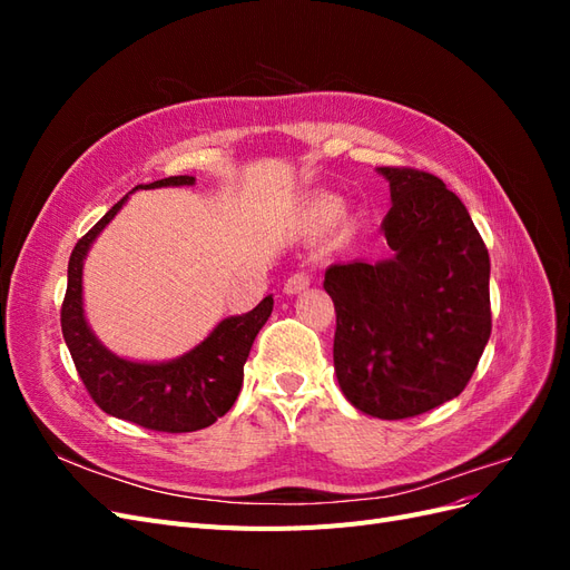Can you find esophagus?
<instances>
[{"label": "esophagus", "mask_w": 570, "mask_h": 570, "mask_svg": "<svg viewBox=\"0 0 570 570\" xmlns=\"http://www.w3.org/2000/svg\"><path fill=\"white\" fill-rule=\"evenodd\" d=\"M308 285H312V275H308L306 271H297L285 281V292H287V295H297V292L306 289Z\"/></svg>", "instance_id": "esophagus-1"}]
</instances>
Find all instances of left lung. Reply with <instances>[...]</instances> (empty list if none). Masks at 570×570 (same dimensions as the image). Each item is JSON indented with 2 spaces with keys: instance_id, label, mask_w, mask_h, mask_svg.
<instances>
[{
  "instance_id": "8db88e82",
  "label": "left lung",
  "mask_w": 570,
  "mask_h": 570,
  "mask_svg": "<svg viewBox=\"0 0 570 570\" xmlns=\"http://www.w3.org/2000/svg\"><path fill=\"white\" fill-rule=\"evenodd\" d=\"M392 206L377 264H335L323 287L337 325L333 361L344 396L385 421L454 400L492 333L490 254L461 199L419 168H377Z\"/></svg>"
}]
</instances>
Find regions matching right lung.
I'll return each instance as SVG.
<instances>
[{"label":"right lung","mask_w":570,"mask_h":570,"mask_svg":"<svg viewBox=\"0 0 570 570\" xmlns=\"http://www.w3.org/2000/svg\"><path fill=\"white\" fill-rule=\"evenodd\" d=\"M193 176H170L145 187L193 185ZM142 187V185H137ZM126 197L85 233L68 258V285L61 304V333L80 381L95 404L116 419L157 433H193L226 416L245 377V361L273 312L266 297L249 314L220 321L193 352L168 364H135L99 344L82 316V258L95 237L118 214Z\"/></svg>","instance_id":"obj_1"}]
</instances>
